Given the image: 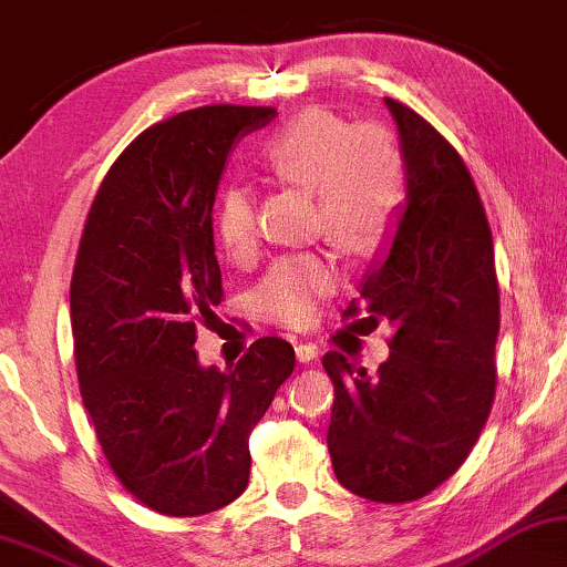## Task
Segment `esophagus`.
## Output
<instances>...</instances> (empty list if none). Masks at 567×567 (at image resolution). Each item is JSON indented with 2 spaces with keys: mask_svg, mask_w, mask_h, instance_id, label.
<instances>
[{
  "mask_svg": "<svg viewBox=\"0 0 567 567\" xmlns=\"http://www.w3.org/2000/svg\"><path fill=\"white\" fill-rule=\"evenodd\" d=\"M296 358L300 363H311L319 358V348L313 342H296Z\"/></svg>",
  "mask_w": 567,
  "mask_h": 567,
  "instance_id": "34e87169",
  "label": "esophagus"
}]
</instances>
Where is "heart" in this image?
I'll list each match as a JSON object with an SVG mask.
<instances>
[{
    "label": "heart",
    "mask_w": 567,
    "mask_h": 567,
    "mask_svg": "<svg viewBox=\"0 0 567 567\" xmlns=\"http://www.w3.org/2000/svg\"><path fill=\"white\" fill-rule=\"evenodd\" d=\"M259 159L277 181L317 190L319 230L346 254L371 256L390 238L403 200L405 164L395 138L382 127H350L334 112L306 110L264 141ZM217 235L233 259H246L256 248V200L246 185L221 193ZM334 285L337 271L327 259L288 256L254 290V306L264 319L303 327Z\"/></svg>",
    "instance_id": "1"
}]
</instances>
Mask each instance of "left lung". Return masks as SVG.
<instances>
[{"label": "left lung", "mask_w": 567, "mask_h": 567, "mask_svg": "<svg viewBox=\"0 0 567 567\" xmlns=\"http://www.w3.org/2000/svg\"><path fill=\"white\" fill-rule=\"evenodd\" d=\"M398 125L405 198L363 277L361 308L395 329L374 377L329 350L327 447L334 476L371 503H411L461 468L494 400L499 290L492 230L471 172L413 110ZM350 303L342 317H355Z\"/></svg>", "instance_id": "obj_1"}]
</instances>
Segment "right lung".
<instances>
[{"label": "right lung", "mask_w": 567, "mask_h": 567, "mask_svg": "<svg viewBox=\"0 0 567 567\" xmlns=\"http://www.w3.org/2000/svg\"><path fill=\"white\" fill-rule=\"evenodd\" d=\"M269 106H200L141 133L106 172L70 282L83 405L125 489L188 518L248 486V436L296 350L261 337L235 369L204 367L198 324L221 300L212 209L227 156Z\"/></svg>", "instance_id": "right-lung-1"}]
</instances>
